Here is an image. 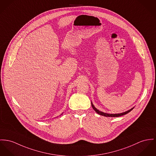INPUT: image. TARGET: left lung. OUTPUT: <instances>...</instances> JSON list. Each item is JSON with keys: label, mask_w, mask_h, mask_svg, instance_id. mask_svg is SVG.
Returning <instances> with one entry per match:
<instances>
[{"label": "left lung", "mask_w": 156, "mask_h": 156, "mask_svg": "<svg viewBox=\"0 0 156 156\" xmlns=\"http://www.w3.org/2000/svg\"><path fill=\"white\" fill-rule=\"evenodd\" d=\"M91 106L96 111V113H97L98 114L101 115V116H106V117H119V116H123V115H125L127 113H128L129 112H130L132 109L134 108H131L130 110L126 111V112H123V113H118V114H109V113H104V112H102L100 110H98V109H97L93 105V103L91 102Z\"/></svg>", "instance_id": "left-lung-1"}]
</instances>
